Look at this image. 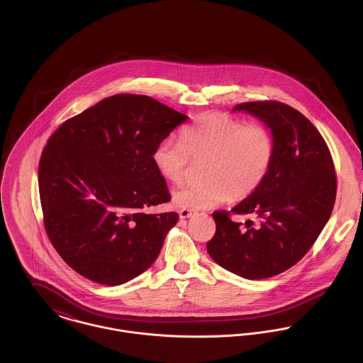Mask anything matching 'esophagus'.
Returning <instances> with one entry per match:
<instances>
[{
  "mask_svg": "<svg viewBox=\"0 0 363 363\" xmlns=\"http://www.w3.org/2000/svg\"><path fill=\"white\" fill-rule=\"evenodd\" d=\"M194 213V211L193 209H189V208H183V209H180V212H179V215H180V218H190L191 215Z\"/></svg>",
  "mask_w": 363,
  "mask_h": 363,
  "instance_id": "34e87169",
  "label": "esophagus"
}]
</instances>
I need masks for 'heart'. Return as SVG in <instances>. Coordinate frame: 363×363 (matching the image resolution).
Instances as JSON below:
<instances>
[{
	"label": "heart",
	"instance_id": "obj_1",
	"mask_svg": "<svg viewBox=\"0 0 363 363\" xmlns=\"http://www.w3.org/2000/svg\"><path fill=\"white\" fill-rule=\"evenodd\" d=\"M275 157L271 130L220 113H204L180 133V143L162 141L152 154L157 173L167 182L184 180L191 160L204 164L201 184L184 186L173 193L180 208L201 209L255 194L269 174Z\"/></svg>",
	"mask_w": 363,
	"mask_h": 363
}]
</instances>
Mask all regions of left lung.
Instances as JSON below:
<instances>
[{
  "instance_id": "obj_1",
  "label": "left lung",
  "mask_w": 363,
  "mask_h": 363,
  "mask_svg": "<svg viewBox=\"0 0 363 363\" xmlns=\"http://www.w3.org/2000/svg\"><path fill=\"white\" fill-rule=\"evenodd\" d=\"M233 110L247 111L271 128L275 157L255 194L230 211L212 212L216 230L207 252L228 271L262 279L286 271L311 250L333 212L337 174L324 138L296 108L259 101ZM232 213L252 219L240 228Z\"/></svg>"
}]
</instances>
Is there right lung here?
I'll use <instances>...</instances> for the list:
<instances>
[{"label":"right lung","mask_w":363,"mask_h":363,"mask_svg":"<svg viewBox=\"0 0 363 363\" xmlns=\"http://www.w3.org/2000/svg\"><path fill=\"white\" fill-rule=\"evenodd\" d=\"M189 117L145 95L120 94L65 120L39 162L43 223L74 271L120 285L155 261L176 212L152 162L156 147Z\"/></svg>","instance_id":"right-lung-1"}]
</instances>
